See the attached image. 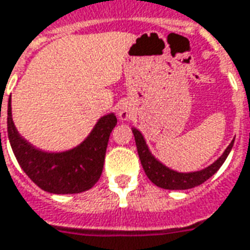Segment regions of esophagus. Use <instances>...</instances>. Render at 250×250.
<instances>
[{
	"instance_id": "1",
	"label": "esophagus",
	"mask_w": 250,
	"mask_h": 250,
	"mask_svg": "<svg viewBox=\"0 0 250 250\" xmlns=\"http://www.w3.org/2000/svg\"><path fill=\"white\" fill-rule=\"evenodd\" d=\"M132 116V112H131L130 107L127 106H123L122 108H120L119 111V118L122 120H128Z\"/></svg>"
}]
</instances>
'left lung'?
<instances>
[{
	"mask_svg": "<svg viewBox=\"0 0 250 250\" xmlns=\"http://www.w3.org/2000/svg\"><path fill=\"white\" fill-rule=\"evenodd\" d=\"M132 134H134L135 142H136V148H138L140 163L143 166V169L147 177L155 186L164 188V189H172V191L173 189H189V188H195V187L207 182L223 166V163L225 162V159L228 158L229 152H230L234 143L233 139L225 148L223 155L208 167L203 168L200 171L179 172L167 167L166 164H163L160 160L153 156L152 152L149 151L148 146L146 143L143 134L138 128L132 127Z\"/></svg>",
	"mask_w": 250,
	"mask_h": 250,
	"instance_id": "obj_1",
	"label": "left lung"
}]
</instances>
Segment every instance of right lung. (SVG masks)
Returning <instances> with one entry per match:
<instances>
[{
  "label": "right lung",
  "mask_w": 250,
  "mask_h": 250,
  "mask_svg": "<svg viewBox=\"0 0 250 250\" xmlns=\"http://www.w3.org/2000/svg\"><path fill=\"white\" fill-rule=\"evenodd\" d=\"M116 122L114 112L103 115L77 147L49 152L37 148L20 135L13 122L12 99L7 103V136L17 162L41 189L57 195L81 193L97 184L103 171L108 138Z\"/></svg>",
  "instance_id": "obj_1"
}]
</instances>
